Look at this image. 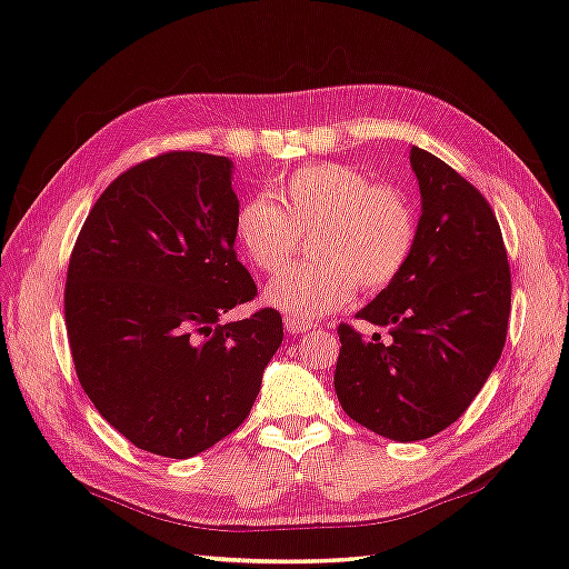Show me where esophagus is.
<instances>
[{
	"mask_svg": "<svg viewBox=\"0 0 569 569\" xmlns=\"http://www.w3.org/2000/svg\"><path fill=\"white\" fill-rule=\"evenodd\" d=\"M283 326L288 333H306L313 329V321H306V319H296V316H283Z\"/></svg>",
	"mask_w": 569,
	"mask_h": 569,
	"instance_id": "34e87169",
	"label": "esophagus"
}]
</instances>
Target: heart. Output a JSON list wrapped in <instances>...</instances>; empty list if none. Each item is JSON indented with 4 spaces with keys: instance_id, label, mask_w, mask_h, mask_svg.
Here are the masks:
<instances>
[{
    "instance_id": "obj_1",
    "label": "heart",
    "mask_w": 569,
    "mask_h": 569,
    "mask_svg": "<svg viewBox=\"0 0 569 569\" xmlns=\"http://www.w3.org/2000/svg\"><path fill=\"white\" fill-rule=\"evenodd\" d=\"M233 233L250 266L278 273L311 233L316 261L278 276L266 301L286 316L311 321L339 311L356 286L377 293L409 266L417 248V213L401 190L377 186L341 162L303 166L238 206Z\"/></svg>"
}]
</instances>
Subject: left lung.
Segmentation results:
<instances>
[{"label":"left lung","mask_w":569,"mask_h":569,"mask_svg":"<svg viewBox=\"0 0 569 569\" xmlns=\"http://www.w3.org/2000/svg\"><path fill=\"white\" fill-rule=\"evenodd\" d=\"M421 192L417 248L391 286L356 313L389 326L366 341L339 326L333 387L361 427L397 441L439 435L485 387L512 308L502 230L487 198L431 152L411 148Z\"/></svg>","instance_id":"8db88e82"}]
</instances>
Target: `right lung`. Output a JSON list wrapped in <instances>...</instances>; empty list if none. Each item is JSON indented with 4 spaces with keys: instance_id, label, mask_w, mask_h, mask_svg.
I'll list each match as a JSON object with an SVG mask.
<instances>
[{
    "instance_id": "1",
    "label": "right lung",
    "mask_w": 569,
    "mask_h": 569,
    "mask_svg": "<svg viewBox=\"0 0 569 569\" xmlns=\"http://www.w3.org/2000/svg\"><path fill=\"white\" fill-rule=\"evenodd\" d=\"M233 162L172 150L104 188L77 236L64 326L77 379L104 421L150 455L188 459L236 431L283 341L236 256Z\"/></svg>"
}]
</instances>
